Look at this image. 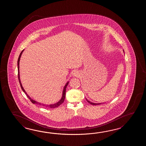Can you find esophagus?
<instances>
[{"mask_svg":"<svg viewBox=\"0 0 146 146\" xmlns=\"http://www.w3.org/2000/svg\"><path fill=\"white\" fill-rule=\"evenodd\" d=\"M72 75L74 77H77L78 76V72H76V71H74V72H73V73H72Z\"/></svg>","mask_w":146,"mask_h":146,"instance_id":"1","label":"esophagus"}]
</instances>
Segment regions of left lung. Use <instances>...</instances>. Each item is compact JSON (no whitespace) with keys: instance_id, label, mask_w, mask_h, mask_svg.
<instances>
[{"instance_id":"1","label":"left lung","mask_w":146,"mask_h":146,"mask_svg":"<svg viewBox=\"0 0 146 146\" xmlns=\"http://www.w3.org/2000/svg\"><path fill=\"white\" fill-rule=\"evenodd\" d=\"M86 100H87V102L88 103H89L90 104H92V105H99V104H101V103H92V102H91L90 101H89V100H88L86 99Z\"/></svg>"}]
</instances>
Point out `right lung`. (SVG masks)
I'll return each instance as SVG.
<instances>
[{"instance_id": "add662e5", "label": "right lung", "mask_w": 146, "mask_h": 146, "mask_svg": "<svg viewBox=\"0 0 146 146\" xmlns=\"http://www.w3.org/2000/svg\"><path fill=\"white\" fill-rule=\"evenodd\" d=\"M23 50H22V52H21V53H20V55H19V58H18V79H19V83H20V86H21V89H22V91H23L25 93V94L27 95V97H28V98L29 99V100L31 101V102L32 103H33V104H39L40 106H46L47 108H50V109H54V108H57L58 106H59L61 104H62V103L64 102V100L65 99L66 96V89L67 86H68V84L69 82H67V84H66L65 87L64 88V90H63V91H62V97L61 99L59 101H58V102L56 103L53 104H50V105H46V104H41L40 103L37 102L36 101H34L31 98L28 96L27 92H26L25 91V90H24L23 88L22 87V84L21 83L20 79V74H19V62H20V57H21V56L22 52H23Z\"/></svg>"}]
</instances>
